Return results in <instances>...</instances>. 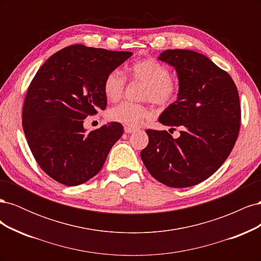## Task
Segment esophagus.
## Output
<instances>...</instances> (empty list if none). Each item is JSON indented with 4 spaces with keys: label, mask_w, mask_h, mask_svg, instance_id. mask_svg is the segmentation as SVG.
<instances>
[{
    "label": "esophagus",
    "mask_w": 261,
    "mask_h": 261,
    "mask_svg": "<svg viewBox=\"0 0 261 261\" xmlns=\"http://www.w3.org/2000/svg\"><path fill=\"white\" fill-rule=\"evenodd\" d=\"M136 130H137L136 128H134V127H129V126H125V128H124V132H125L126 134H132V133L136 132Z\"/></svg>",
    "instance_id": "1"
}]
</instances>
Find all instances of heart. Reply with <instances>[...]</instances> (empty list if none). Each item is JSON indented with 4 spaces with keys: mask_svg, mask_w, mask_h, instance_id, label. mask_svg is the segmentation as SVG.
<instances>
[{
    "mask_svg": "<svg viewBox=\"0 0 261 261\" xmlns=\"http://www.w3.org/2000/svg\"><path fill=\"white\" fill-rule=\"evenodd\" d=\"M133 81L144 83L140 98L150 100L153 103L165 107L176 100L179 93V84L170 75L169 68L154 58H146L134 62L127 69ZM126 86V77L120 69H113L103 81V93L106 98L116 102L123 97ZM153 115L152 108L148 102L134 103L122 102L110 110L108 116L112 122L120 123L129 127H136Z\"/></svg>",
    "mask_w": 261,
    "mask_h": 261,
    "instance_id": "1",
    "label": "heart"
}]
</instances>
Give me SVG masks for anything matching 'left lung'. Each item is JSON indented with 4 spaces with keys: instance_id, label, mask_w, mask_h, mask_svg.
Masks as SVG:
<instances>
[{
    "instance_id": "left-lung-1",
    "label": "left lung",
    "mask_w": 261,
    "mask_h": 261,
    "mask_svg": "<svg viewBox=\"0 0 261 261\" xmlns=\"http://www.w3.org/2000/svg\"><path fill=\"white\" fill-rule=\"evenodd\" d=\"M159 60L175 67L179 81L177 100L159 121L179 128L180 136L174 139L167 130L147 129L149 143L141 160L164 185H197L224 163L239 137V91L232 77L200 53L165 50Z\"/></svg>"
}]
</instances>
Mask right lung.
<instances>
[{"mask_svg": "<svg viewBox=\"0 0 261 261\" xmlns=\"http://www.w3.org/2000/svg\"><path fill=\"white\" fill-rule=\"evenodd\" d=\"M132 54L69 45L46 60L31 81L22 106V129L39 167L54 180L76 186L90 179L122 137L120 123L88 134L83 124L107 108L105 78Z\"/></svg>", "mask_w": 261, "mask_h": 261, "instance_id": "obj_1", "label": "right lung"}]
</instances>
